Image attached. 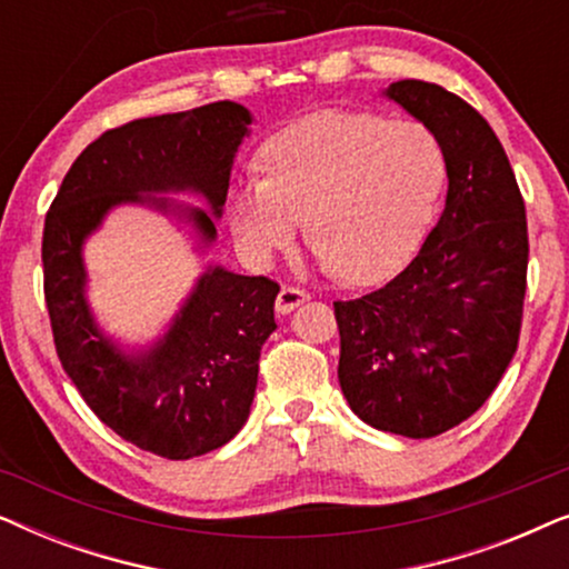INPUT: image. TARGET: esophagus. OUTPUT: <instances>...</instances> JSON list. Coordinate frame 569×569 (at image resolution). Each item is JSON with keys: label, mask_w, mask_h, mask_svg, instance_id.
Returning <instances> with one entry per match:
<instances>
[{"label": "esophagus", "mask_w": 569, "mask_h": 569, "mask_svg": "<svg viewBox=\"0 0 569 569\" xmlns=\"http://www.w3.org/2000/svg\"><path fill=\"white\" fill-rule=\"evenodd\" d=\"M308 298H310V295L306 290H298V287H282V290H279V295H277L274 308H277V313L287 316V313H292V310L298 306H302V302H306Z\"/></svg>", "instance_id": "obj_1"}]
</instances>
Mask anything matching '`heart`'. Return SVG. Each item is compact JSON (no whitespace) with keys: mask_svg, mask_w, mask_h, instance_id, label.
<instances>
[{"mask_svg":"<svg viewBox=\"0 0 569 569\" xmlns=\"http://www.w3.org/2000/svg\"><path fill=\"white\" fill-rule=\"evenodd\" d=\"M263 176L236 181L228 220L240 251L267 263L298 236L345 282L386 279L417 251L446 183L427 127L368 113H318L263 144Z\"/></svg>","mask_w":569,"mask_h":569,"instance_id":"heart-1","label":"heart"}]
</instances>
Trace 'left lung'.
<instances>
[{"instance_id": "1", "label": "left lung", "mask_w": 569, "mask_h": 569, "mask_svg": "<svg viewBox=\"0 0 569 569\" xmlns=\"http://www.w3.org/2000/svg\"><path fill=\"white\" fill-rule=\"evenodd\" d=\"M427 127L448 193L415 261L380 290L333 302L339 386L362 422L435 438L469 419L518 349L526 298V207L500 139L479 111L435 82L380 92Z\"/></svg>"}]
</instances>
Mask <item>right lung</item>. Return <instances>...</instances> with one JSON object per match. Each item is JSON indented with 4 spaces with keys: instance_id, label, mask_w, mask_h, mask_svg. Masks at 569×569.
I'll use <instances>...</instances> for the list:
<instances>
[{
    "instance_id": "1",
    "label": "right lung",
    "mask_w": 569,
    "mask_h": 569,
    "mask_svg": "<svg viewBox=\"0 0 569 569\" xmlns=\"http://www.w3.org/2000/svg\"><path fill=\"white\" fill-rule=\"evenodd\" d=\"M251 123L246 106L220 100L106 131L74 160L46 214L43 290L61 368L100 422L170 461L222 448L246 425L279 284L209 261L166 329L129 345L92 313L84 243L116 207L131 204L173 220L207 256Z\"/></svg>"
}]
</instances>
